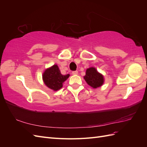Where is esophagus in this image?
I'll return each instance as SVG.
<instances>
[{"instance_id":"obj_1","label":"esophagus","mask_w":147,"mask_h":147,"mask_svg":"<svg viewBox=\"0 0 147 147\" xmlns=\"http://www.w3.org/2000/svg\"><path fill=\"white\" fill-rule=\"evenodd\" d=\"M72 74L73 75H78V72L77 70H75V71H73Z\"/></svg>"}]
</instances>
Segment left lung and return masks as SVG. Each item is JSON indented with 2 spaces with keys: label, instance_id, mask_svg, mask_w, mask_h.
<instances>
[{
  "label": "left lung",
  "instance_id": "left-lung-1",
  "mask_svg": "<svg viewBox=\"0 0 147 147\" xmlns=\"http://www.w3.org/2000/svg\"><path fill=\"white\" fill-rule=\"evenodd\" d=\"M86 83L93 88H97L104 83V77L94 67L86 70V75L84 77Z\"/></svg>",
  "mask_w": 147,
  "mask_h": 147
}]
</instances>
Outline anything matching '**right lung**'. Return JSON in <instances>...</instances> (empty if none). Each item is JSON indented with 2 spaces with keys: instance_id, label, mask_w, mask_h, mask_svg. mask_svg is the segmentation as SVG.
I'll use <instances>...</instances> for the list:
<instances>
[{
  "instance_id": "obj_1",
  "label": "right lung",
  "mask_w": 147,
  "mask_h": 147,
  "mask_svg": "<svg viewBox=\"0 0 147 147\" xmlns=\"http://www.w3.org/2000/svg\"><path fill=\"white\" fill-rule=\"evenodd\" d=\"M69 77V74L63 75L61 74L57 65L47 69L43 74V80L46 85L51 90L57 91L63 87V83Z\"/></svg>"
}]
</instances>
